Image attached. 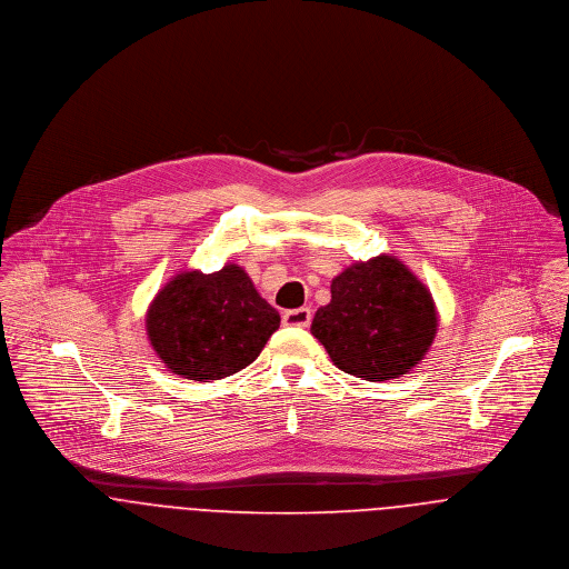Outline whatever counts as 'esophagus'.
Here are the masks:
<instances>
[{
  "mask_svg": "<svg viewBox=\"0 0 569 569\" xmlns=\"http://www.w3.org/2000/svg\"><path fill=\"white\" fill-rule=\"evenodd\" d=\"M312 322V310L310 308H297L283 312V325L288 327H308Z\"/></svg>",
  "mask_w": 569,
  "mask_h": 569,
  "instance_id": "esophagus-1",
  "label": "esophagus"
}]
</instances>
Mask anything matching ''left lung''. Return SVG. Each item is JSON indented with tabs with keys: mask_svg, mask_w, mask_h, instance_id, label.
<instances>
[{
	"mask_svg": "<svg viewBox=\"0 0 569 569\" xmlns=\"http://www.w3.org/2000/svg\"><path fill=\"white\" fill-rule=\"evenodd\" d=\"M437 318L435 299L417 274L397 257L379 254L331 281V301L318 308L312 336L340 371L383 381L423 360Z\"/></svg>",
	"mask_w": 569,
	"mask_h": 569,
	"instance_id": "8db88e82",
	"label": "left lung"
}]
</instances>
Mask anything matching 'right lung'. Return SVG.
<instances>
[{"mask_svg": "<svg viewBox=\"0 0 569 569\" xmlns=\"http://www.w3.org/2000/svg\"><path fill=\"white\" fill-rule=\"evenodd\" d=\"M279 322L244 268L227 263L211 274L186 270L166 283L148 308L146 331L172 373L204 381L247 369Z\"/></svg>", "mask_w": 569, "mask_h": 569, "instance_id": "right-lung-1", "label": "right lung"}]
</instances>
